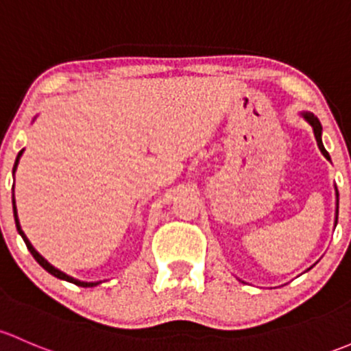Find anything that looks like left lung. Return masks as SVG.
Masks as SVG:
<instances>
[{
    "label": "left lung",
    "mask_w": 351,
    "mask_h": 351,
    "mask_svg": "<svg viewBox=\"0 0 351 351\" xmlns=\"http://www.w3.org/2000/svg\"><path fill=\"white\" fill-rule=\"evenodd\" d=\"M302 118H304V120L308 121L311 126H313L314 138H316V142H317V147H319L321 154H323L324 157L328 158V160H331V158H330V154H328L326 149H324V145H323V140H321V132H323V126H321L319 120H317V118L314 117L313 113H308V111H304V113H302ZM337 219H338V191H337ZM335 226H337V221H335Z\"/></svg>",
    "instance_id": "obj_1"
}]
</instances>
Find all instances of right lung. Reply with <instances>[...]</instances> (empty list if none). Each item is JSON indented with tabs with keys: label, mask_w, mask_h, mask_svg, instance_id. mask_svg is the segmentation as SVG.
<instances>
[{
	"label": "right lung",
	"mask_w": 351,
	"mask_h": 351,
	"mask_svg": "<svg viewBox=\"0 0 351 351\" xmlns=\"http://www.w3.org/2000/svg\"><path fill=\"white\" fill-rule=\"evenodd\" d=\"M21 154H23V150H20V152H18V157H16V160H14V165H13V174H14V171H16V167H18V162H20V157H21ZM13 216H14V223H16V230H18V233H20V234H21V238H23L25 245H27V248H28V250H30V254L34 255V258L37 260L38 263H40V265L43 267V269L47 270V272H49V274H52V276H53V277H57V279L67 280V282H72V284H75V285H81V287H95V285L101 284V282H82V280H77V279H74V277L67 276V274L60 272L59 269H56V267H53V265H50V263L47 262V260L43 258V256H42L40 254H38L37 250H35V248H34V245L30 243V240H28V238H27V234H25V233H23V230H21V226H20V221H18V215H16V204H14V196H13Z\"/></svg>",
	"instance_id": "add662e5"
}]
</instances>
